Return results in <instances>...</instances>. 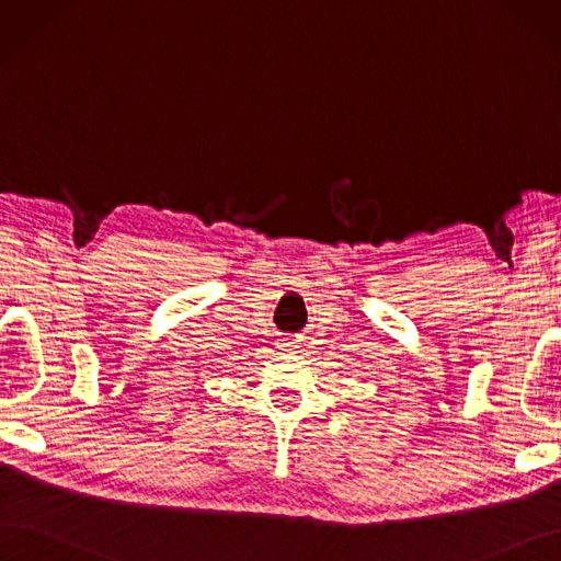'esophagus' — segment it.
<instances>
[{"label": "esophagus", "mask_w": 561, "mask_h": 561, "mask_svg": "<svg viewBox=\"0 0 561 561\" xmlns=\"http://www.w3.org/2000/svg\"><path fill=\"white\" fill-rule=\"evenodd\" d=\"M279 348H284L286 354H296V351H298L300 346H298V340H294V337H286V340L279 344Z\"/></svg>", "instance_id": "1"}]
</instances>
